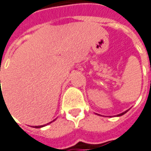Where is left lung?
I'll return each instance as SVG.
<instances>
[{"label":"left lung","mask_w":151,"mask_h":151,"mask_svg":"<svg viewBox=\"0 0 151 151\" xmlns=\"http://www.w3.org/2000/svg\"><path fill=\"white\" fill-rule=\"evenodd\" d=\"M128 110H129V109H128ZM128 110H127V111H125V112H123V113H120V114H118V115H117V117H119V116H122V115H123V114H125V113H127V112Z\"/></svg>","instance_id":"obj_1"}]
</instances>
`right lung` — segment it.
<instances>
[{"label": "right lung", "instance_id": "1", "mask_svg": "<svg viewBox=\"0 0 151 151\" xmlns=\"http://www.w3.org/2000/svg\"><path fill=\"white\" fill-rule=\"evenodd\" d=\"M53 121H52L51 122H52ZM51 122H49V123H51ZM49 123H47V124H45V125H42V126H36V127H36V128H40V127H45L46 125H47V124H49Z\"/></svg>", "mask_w": 151, "mask_h": 151}]
</instances>
